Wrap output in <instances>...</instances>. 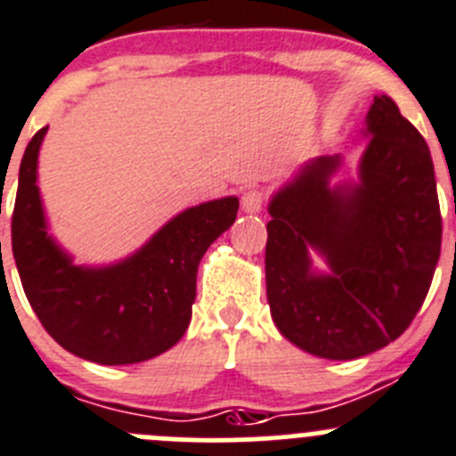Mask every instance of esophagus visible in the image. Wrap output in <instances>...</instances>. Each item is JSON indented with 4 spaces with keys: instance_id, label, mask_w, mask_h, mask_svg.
Segmentation results:
<instances>
[{
    "instance_id": "obj_1",
    "label": "esophagus",
    "mask_w": 456,
    "mask_h": 456,
    "mask_svg": "<svg viewBox=\"0 0 456 456\" xmlns=\"http://www.w3.org/2000/svg\"><path fill=\"white\" fill-rule=\"evenodd\" d=\"M265 204V195L264 191H259V188H248L246 192H243L241 197V208L246 210V213H259L261 208H264Z\"/></svg>"
}]
</instances>
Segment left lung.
Instances as JSON below:
<instances>
[{
	"label": "left lung",
	"instance_id": "8db88e82",
	"mask_svg": "<svg viewBox=\"0 0 456 456\" xmlns=\"http://www.w3.org/2000/svg\"><path fill=\"white\" fill-rule=\"evenodd\" d=\"M359 183L330 188L341 159L319 157L268 206L265 292L279 332L323 359H357L405 332L441 255L430 148L387 94L366 117ZM331 273H314L309 250Z\"/></svg>",
	"mask_w": 456,
	"mask_h": 456
}]
</instances>
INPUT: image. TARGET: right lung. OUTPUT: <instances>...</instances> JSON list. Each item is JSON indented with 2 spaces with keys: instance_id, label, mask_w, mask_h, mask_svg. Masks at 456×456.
Wrapping results in <instances>:
<instances>
[{
  "instance_id": "obj_1",
  "label": "right lung",
  "mask_w": 456,
  "mask_h": 456,
  "mask_svg": "<svg viewBox=\"0 0 456 456\" xmlns=\"http://www.w3.org/2000/svg\"><path fill=\"white\" fill-rule=\"evenodd\" d=\"M46 130L26 146L11 224L12 256L35 314L61 348L103 366L166 353L191 323L200 261L234 224L239 200L183 210L119 264L75 265L48 234L39 200L37 155Z\"/></svg>"
}]
</instances>
